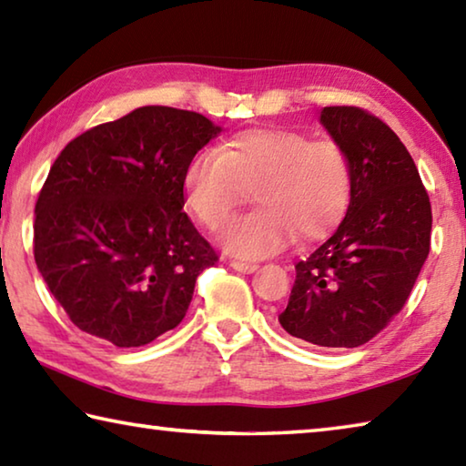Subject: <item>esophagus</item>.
I'll return each mask as SVG.
<instances>
[{
	"label": "esophagus",
	"instance_id": "34e87169",
	"mask_svg": "<svg viewBox=\"0 0 466 466\" xmlns=\"http://www.w3.org/2000/svg\"><path fill=\"white\" fill-rule=\"evenodd\" d=\"M230 267H232V269H236V271H240V273H252V271H257V265H255V263L230 261Z\"/></svg>",
	"mask_w": 466,
	"mask_h": 466
}]
</instances>
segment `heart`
<instances>
[{"label":"heart","mask_w":466,"mask_h":466,"mask_svg":"<svg viewBox=\"0 0 466 466\" xmlns=\"http://www.w3.org/2000/svg\"><path fill=\"white\" fill-rule=\"evenodd\" d=\"M258 208L234 219L224 248L240 258L278 255L296 238L317 240L341 222L351 199V167L330 139L289 127L240 131L219 152L201 149L183 172L185 203L211 232L250 199Z\"/></svg>","instance_id":"heart-1"}]
</instances>
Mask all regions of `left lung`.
Instances as JSON below:
<instances>
[{"label":"left lung","mask_w":466,"mask_h":466,"mask_svg":"<svg viewBox=\"0 0 466 466\" xmlns=\"http://www.w3.org/2000/svg\"><path fill=\"white\" fill-rule=\"evenodd\" d=\"M320 123L345 149L351 199L337 232L306 261L281 327L319 347H360L403 309L430 255L431 205L403 141L360 106H325Z\"/></svg>","instance_id":"obj_1"}]
</instances>
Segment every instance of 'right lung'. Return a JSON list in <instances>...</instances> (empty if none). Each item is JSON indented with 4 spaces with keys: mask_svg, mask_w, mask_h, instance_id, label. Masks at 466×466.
Listing matches in <instances>:
<instances>
[{
    "mask_svg": "<svg viewBox=\"0 0 466 466\" xmlns=\"http://www.w3.org/2000/svg\"><path fill=\"white\" fill-rule=\"evenodd\" d=\"M219 131L193 110L141 106L63 147L35 208V261L84 333L139 347L185 319L218 255L183 211V172Z\"/></svg>",
    "mask_w": 466,
    "mask_h": 466,
    "instance_id": "obj_1",
    "label": "right lung"
}]
</instances>
